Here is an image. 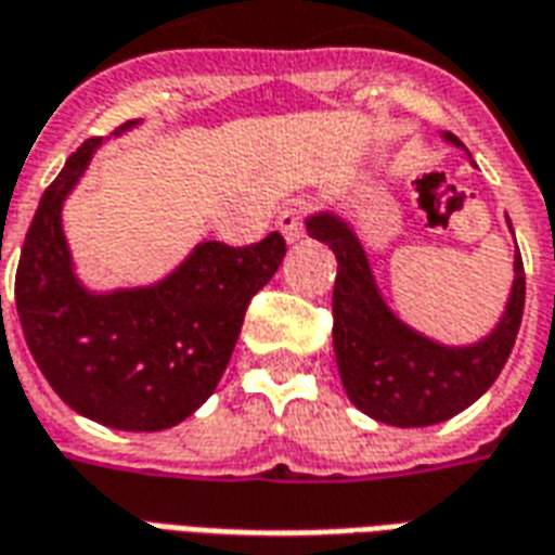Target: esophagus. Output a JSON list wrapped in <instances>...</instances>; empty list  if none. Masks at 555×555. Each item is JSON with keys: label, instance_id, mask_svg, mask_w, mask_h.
<instances>
[{"label": "esophagus", "instance_id": "obj_1", "mask_svg": "<svg viewBox=\"0 0 555 555\" xmlns=\"http://www.w3.org/2000/svg\"><path fill=\"white\" fill-rule=\"evenodd\" d=\"M302 220H306V208L302 205H291V208H285L279 215V232L288 237V241H299L302 237Z\"/></svg>", "mask_w": 555, "mask_h": 555}]
</instances>
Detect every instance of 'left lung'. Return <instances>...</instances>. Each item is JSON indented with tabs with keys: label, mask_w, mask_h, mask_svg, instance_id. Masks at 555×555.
<instances>
[{
	"label": "left lung",
	"mask_w": 555,
	"mask_h": 555,
	"mask_svg": "<svg viewBox=\"0 0 555 555\" xmlns=\"http://www.w3.org/2000/svg\"><path fill=\"white\" fill-rule=\"evenodd\" d=\"M306 225L309 235L330 244L338 258L332 344L340 382L361 412L388 426H433L450 421L494 385L524 318L527 276L520 253L515 256V285L500 326L476 347L450 350L421 338L385 309L364 249L347 223L318 215Z\"/></svg>",
	"instance_id": "obj_1"
}]
</instances>
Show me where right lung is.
Instances as JSON below:
<instances>
[{
	"label": "right lung",
	"instance_id": "right-lung-1",
	"mask_svg": "<svg viewBox=\"0 0 555 555\" xmlns=\"http://www.w3.org/2000/svg\"><path fill=\"white\" fill-rule=\"evenodd\" d=\"M100 143H81L40 196L16 264V311L37 367L69 409L111 429L158 433L215 393L246 306L288 246L279 232L249 246L205 241L152 288L90 297L69 270L61 203Z\"/></svg>",
	"mask_w": 555,
	"mask_h": 555
}]
</instances>
